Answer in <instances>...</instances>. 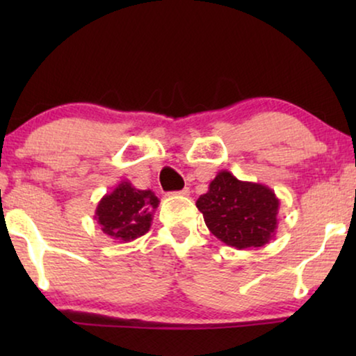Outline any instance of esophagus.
<instances>
[{
	"instance_id": "34e87169",
	"label": "esophagus",
	"mask_w": 356,
	"mask_h": 356,
	"mask_svg": "<svg viewBox=\"0 0 356 356\" xmlns=\"http://www.w3.org/2000/svg\"><path fill=\"white\" fill-rule=\"evenodd\" d=\"M175 194H177V196H189V189L184 188V189H181V191H178V193H175Z\"/></svg>"
}]
</instances>
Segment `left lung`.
<instances>
[{
    "mask_svg": "<svg viewBox=\"0 0 356 356\" xmlns=\"http://www.w3.org/2000/svg\"><path fill=\"white\" fill-rule=\"evenodd\" d=\"M196 206L213 236L236 250L261 248L274 238L280 201L269 186L241 181L220 170Z\"/></svg>",
    "mask_w": 356,
    "mask_h": 356,
    "instance_id": "left-lung-1",
    "label": "left lung"
}]
</instances>
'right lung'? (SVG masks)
Listing matches in <instances>:
<instances>
[{
	"label": "right lung",
	"mask_w": 356,
	"mask_h": 356,
	"mask_svg": "<svg viewBox=\"0 0 356 356\" xmlns=\"http://www.w3.org/2000/svg\"><path fill=\"white\" fill-rule=\"evenodd\" d=\"M159 202L154 191L138 189L123 179L100 199L94 218L111 240L129 243L149 232Z\"/></svg>",
	"instance_id": "right-lung-1"
}]
</instances>
